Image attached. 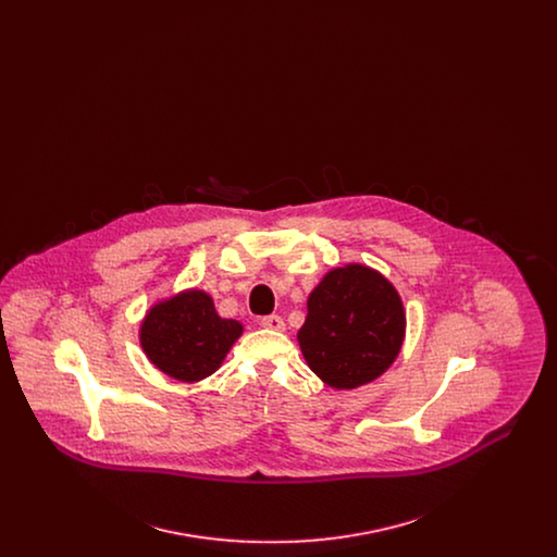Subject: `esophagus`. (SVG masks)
I'll list each match as a JSON object with an SVG mask.
<instances>
[{
	"label": "esophagus",
	"instance_id": "1",
	"mask_svg": "<svg viewBox=\"0 0 557 557\" xmlns=\"http://www.w3.org/2000/svg\"><path fill=\"white\" fill-rule=\"evenodd\" d=\"M261 325L267 327V330H275V332H282L286 327L284 319L280 318V315H269V318L261 319Z\"/></svg>",
	"mask_w": 557,
	"mask_h": 557
}]
</instances>
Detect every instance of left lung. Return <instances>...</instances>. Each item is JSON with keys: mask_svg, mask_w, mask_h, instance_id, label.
<instances>
[{"mask_svg": "<svg viewBox=\"0 0 557 557\" xmlns=\"http://www.w3.org/2000/svg\"><path fill=\"white\" fill-rule=\"evenodd\" d=\"M403 336L405 311L393 284L370 267L346 265L311 292L298 345L327 386L348 391L388 370Z\"/></svg>", "mask_w": 557, "mask_h": 557, "instance_id": "obj_1", "label": "left lung"}]
</instances>
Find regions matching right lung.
Masks as SVG:
<instances>
[{
  "label": "right lung",
  "instance_id": "1",
  "mask_svg": "<svg viewBox=\"0 0 557 557\" xmlns=\"http://www.w3.org/2000/svg\"><path fill=\"white\" fill-rule=\"evenodd\" d=\"M239 334L238 321L219 318L207 292L187 290L148 311L139 341L160 371L182 382H198L219 370Z\"/></svg>",
  "mask_w": 557,
  "mask_h": 557
}]
</instances>
